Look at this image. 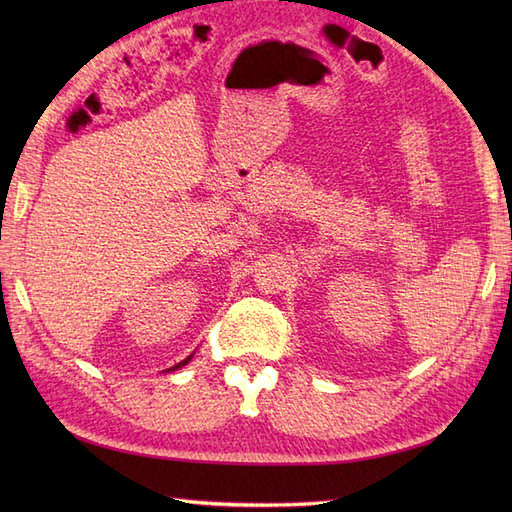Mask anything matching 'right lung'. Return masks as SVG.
I'll return each instance as SVG.
<instances>
[{
    "label": "right lung",
    "instance_id": "add662e5",
    "mask_svg": "<svg viewBox=\"0 0 512 512\" xmlns=\"http://www.w3.org/2000/svg\"><path fill=\"white\" fill-rule=\"evenodd\" d=\"M192 356H194V352L188 356V359H183L181 363H177V365H173V367H170V369H166V371H175V369H179V367H183V365H188L190 361H192Z\"/></svg>",
    "mask_w": 512,
    "mask_h": 512
}]
</instances>
